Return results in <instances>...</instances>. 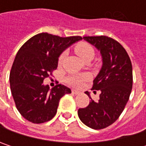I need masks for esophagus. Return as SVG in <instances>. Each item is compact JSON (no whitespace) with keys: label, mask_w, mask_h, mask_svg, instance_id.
Instances as JSON below:
<instances>
[{"label":"esophagus","mask_w":146,"mask_h":146,"mask_svg":"<svg viewBox=\"0 0 146 146\" xmlns=\"http://www.w3.org/2000/svg\"><path fill=\"white\" fill-rule=\"evenodd\" d=\"M72 93L74 94V95H78V94H79V91H78V90H72Z\"/></svg>","instance_id":"obj_1"}]
</instances>
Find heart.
I'll return each instance as SVG.
<instances>
[{
    "label": "heart",
    "mask_w": 146,
    "mask_h": 146,
    "mask_svg": "<svg viewBox=\"0 0 146 146\" xmlns=\"http://www.w3.org/2000/svg\"><path fill=\"white\" fill-rule=\"evenodd\" d=\"M74 50L75 52L85 62L87 60H91L94 56H95V50L94 48L90 44L86 43V42H81L79 44H78L74 47ZM66 56V53L65 52H62L59 56H58V65L61 66L62 65L64 59ZM90 79V75L88 73H81V74H71L69 76L67 77L66 78V82L73 86V87H80L82 86V84L88 81Z\"/></svg>",
    "instance_id": "heart-1"
}]
</instances>
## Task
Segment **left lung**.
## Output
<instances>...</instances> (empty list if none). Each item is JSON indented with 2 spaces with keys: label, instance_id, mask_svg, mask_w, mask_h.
<instances>
[{
  "label": "left lung",
  "instance_id": "8db88e82",
  "mask_svg": "<svg viewBox=\"0 0 146 146\" xmlns=\"http://www.w3.org/2000/svg\"><path fill=\"white\" fill-rule=\"evenodd\" d=\"M84 39L101 50L103 65L93 81L92 90H101L100 100L91 101L78 115L82 123L94 129L112 124L121 115L129 99L133 86L131 60L123 46L116 40L105 36H84Z\"/></svg>",
  "mask_w": 146,
  "mask_h": 146
}]
</instances>
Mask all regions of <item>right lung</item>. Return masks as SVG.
Listing matches in <instances>:
<instances>
[{
    "instance_id": "obj_1",
    "label": "right lung",
    "mask_w": 146,
    "mask_h": 146,
    "mask_svg": "<svg viewBox=\"0 0 146 146\" xmlns=\"http://www.w3.org/2000/svg\"><path fill=\"white\" fill-rule=\"evenodd\" d=\"M81 36L60 37L38 34L18 50L10 72L11 92L20 114L33 123H42L54 117L60 99L71 90L56 84L50 90L43 84L57 68L59 55Z\"/></svg>"
}]
</instances>
